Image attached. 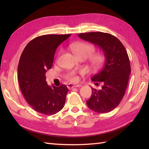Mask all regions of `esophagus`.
<instances>
[{"label": "esophagus", "mask_w": 149, "mask_h": 149, "mask_svg": "<svg viewBox=\"0 0 149 149\" xmlns=\"http://www.w3.org/2000/svg\"><path fill=\"white\" fill-rule=\"evenodd\" d=\"M81 85L80 84H67V87L68 89H71L72 88H74V87H80Z\"/></svg>", "instance_id": "obj_1"}]
</instances>
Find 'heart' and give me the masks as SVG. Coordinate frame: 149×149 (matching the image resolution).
<instances>
[{
    "label": "heart",
    "instance_id": "obj_1",
    "mask_svg": "<svg viewBox=\"0 0 149 149\" xmlns=\"http://www.w3.org/2000/svg\"><path fill=\"white\" fill-rule=\"evenodd\" d=\"M72 51L77 58H87L90 56L95 50V47L88 43H77L70 46ZM105 61V56L102 53H97L90 57V62L93 68H99ZM83 71H72L66 75V79L70 82H77L79 81V74H83Z\"/></svg>",
    "mask_w": 149,
    "mask_h": 149
}]
</instances>
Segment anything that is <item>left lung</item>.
<instances>
[{
	"label": "left lung",
	"instance_id": "1",
	"mask_svg": "<svg viewBox=\"0 0 149 149\" xmlns=\"http://www.w3.org/2000/svg\"><path fill=\"white\" fill-rule=\"evenodd\" d=\"M81 39L98 46L105 56L104 66L91 81L95 84L102 83V89L91 88L92 93L86 101L88 107L93 111L106 113L118 106L127 89L131 65L124 46L112 34L102 32L79 34Z\"/></svg>",
	"mask_w": 149,
	"mask_h": 149
}]
</instances>
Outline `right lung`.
Listing matches in <instances>:
<instances>
[{"mask_svg": "<svg viewBox=\"0 0 149 149\" xmlns=\"http://www.w3.org/2000/svg\"><path fill=\"white\" fill-rule=\"evenodd\" d=\"M70 35L36 37L25 47L19 60L18 79L22 95L33 109L43 115H54L64 107L67 86H49L45 73L52 68L56 49Z\"/></svg>", "mask_w": 149, "mask_h": 149, "instance_id": "add662e5", "label": "right lung"}]
</instances>
